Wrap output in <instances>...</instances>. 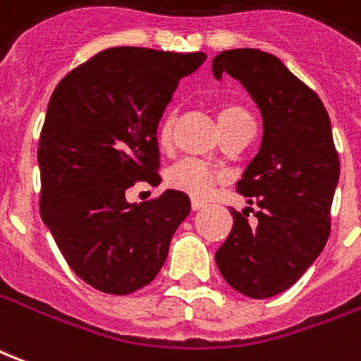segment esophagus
Here are the masks:
<instances>
[{"mask_svg":"<svg viewBox=\"0 0 361 361\" xmlns=\"http://www.w3.org/2000/svg\"><path fill=\"white\" fill-rule=\"evenodd\" d=\"M204 207H207V203H204L203 199H197V197L191 199V209H193V211H201Z\"/></svg>","mask_w":361,"mask_h":361,"instance_id":"esophagus-1","label":"esophagus"}]
</instances>
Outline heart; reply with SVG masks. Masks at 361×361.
<instances>
[{"label":"heart","instance_id":"b5f03b06","mask_svg":"<svg viewBox=\"0 0 361 361\" xmlns=\"http://www.w3.org/2000/svg\"><path fill=\"white\" fill-rule=\"evenodd\" d=\"M243 119H251V116L247 114V110H243L242 106H235V104H226V106H222L219 111V121L222 129L234 126L238 121H243ZM172 127L173 116L168 114V116L162 118L157 131V139L158 142H160V147H166V145L170 142ZM166 181H168L170 188L185 191L189 195L207 197L211 193L214 181H216V173L212 172L211 166H207L204 162H201V160L185 158V160H180L178 164H173L172 168L168 170Z\"/></svg>","mask_w":361,"mask_h":361}]
</instances>
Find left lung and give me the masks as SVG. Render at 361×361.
Listing matches in <instances>:
<instances>
[{"mask_svg":"<svg viewBox=\"0 0 361 361\" xmlns=\"http://www.w3.org/2000/svg\"><path fill=\"white\" fill-rule=\"evenodd\" d=\"M212 73L242 82L263 118L261 149L238 181V193L257 203V220L230 209L234 226L214 255L230 286L263 300L288 290L321 255L341 162L321 98L276 56L226 50L212 59Z\"/></svg>","mask_w":361,"mask_h":361,"instance_id":"1","label":"left lung"}]
</instances>
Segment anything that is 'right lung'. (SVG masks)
<instances>
[{
    "label": "right lung",
    "mask_w": 361,
    "mask_h": 361,
    "mask_svg": "<svg viewBox=\"0 0 361 361\" xmlns=\"http://www.w3.org/2000/svg\"><path fill=\"white\" fill-rule=\"evenodd\" d=\"M207 54L118 46L96 54L54 90L38 147L40 214L69 267L100 292L131 294L154 280L191 211L166 189L129 203L135 181L160 183L158 121L178 82Z\"/></svg>",
    "instance_id": "add662e5"
}]
</instances>
